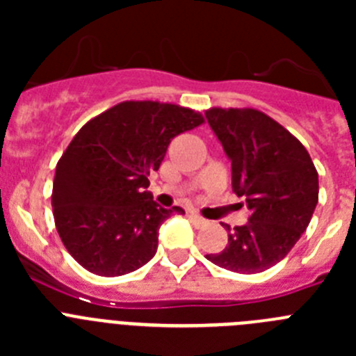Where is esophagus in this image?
I'll list each match as a JSON object with an SVG mask.
<instances>
[{
	"instance_id": "1",
	"label": "esophagus",
	"mask_w": 356,
	"mask_h": 356,
	"mask_svg": "<svg viewBox=\"0 0 356 356\" xmlns=\"http://www.w3.org/2000/svg\"><path fill=\"white\" fill-rule=\"evenodd\" d=\"M188 219H191V221H193V225L197 226V228H201V226H205L207 222H209L205 217H201L200 213H194V212L188 213Z\"/></svg>"
}]
</instances>
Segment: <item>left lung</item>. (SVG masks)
Segmentation results:
<instances>
[{
    "label": "left lung",
    "mask_w": 356,
    "mask_h": 356,
    "mask_svg": "<svg viewBox=\"0 0 356 356\" xmlns=\"http://www.w3.org/2000/svg\"><path fill=\"white\" fill-rule=\"evenodd\" d=\"M205 115L232 160L234 193L251 212L244 226H226L228 244L207 259L241 275L262 273L287 257L312 219L316 165L303 144L260 110L212 106Z\"/></svg>",
    "instance_id": "1"
}]
</instances>
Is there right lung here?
<instances>
[{
	"instance_id": "right-lung-1",
	"label": "right lung",
	"mask_w": 356,
	"mask_h": 356,
	"mask_svg": "<svg viewBox=\"0 0 356 356\" xmlns=\"http://www.w3.org/2000/svg\"><path fill=\"white\" fill-rule=\"evenodd\" d=\"M203 122L187 106L122 102L80 128L56 163L51 205L56 232L81 267L121 276L155 257L160 225L185 212L156 205L147 175L176 135Z\"/></svg>"
}]
</instances>
